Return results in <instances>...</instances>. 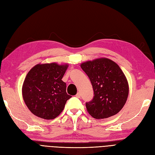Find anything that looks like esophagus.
<instances>
[{
  "label": "esophagus",
  "instance_id": "obj_1",
  "mask_svg": "<svg viewBox=\"0 0 155 155\" xmlns=\"http://www.w3.org/2000/svg\"><path fill=\"white\" fill-rule=\"evenodd\" d=\"M76 97H78V98H80V97H81V94H80V93L79 92H78L77 94L76 95Z\"/></svg>",
  "mask_w": 155,
  "mask_h": 155
}]
</instances>
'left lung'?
<instances>
[{
    "label": "left lung",
    "mask_w": 155,
    "mask_h": 155,
    "mask_svg": "<svg viewBox=\"0 0 155 155\" xmlns=\"http://www.w3.org/2000/svg\"><path fill=\"white\" fill-rule=\"evenodd\" d=\"M81 67L94 91L93 99L86 103L88 113L96 119L118 113L129 94L127 80L118 65L109 59L100 58L83 63Z\"/></svg>",
    "instance_id": "obj_1"
}]
</instances>
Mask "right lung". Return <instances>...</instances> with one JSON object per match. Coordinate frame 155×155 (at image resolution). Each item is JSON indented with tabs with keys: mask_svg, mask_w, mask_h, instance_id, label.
Instances as JSON below:
<instances>
[{
	"mask_svg": "<svg viewBox=\"0 0 155 155\" xmlns=\"http://www.w3.org/2000/svg\"><path fill=\"white\" fill-rule=\"evenodd\" d=\"M68 65L55 63L38 64L27 74L23 83L22 97L26 106L34 115L52 120L63 111L72 96L66 92L62 78Z\"/></svg>",
	"mask_w": 155,
	"mask_h": 155,
	"instance_id": "right-lung-1",
	"label": "right lung"
}]
</instances>
